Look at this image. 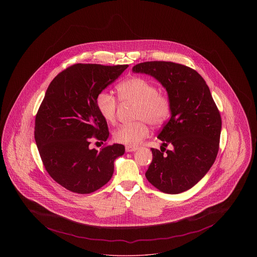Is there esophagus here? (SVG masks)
Instances as JSON below:
<instances>
[{
	"label": "esophagus",
	"mask_w": 257,
	"mask_h": 257,
	"mask_svg": "<svg viewBox=\"0 0 257 257\" xmlns=\"http://www.w3.org/2000/svg\"><path fill=\"white\" fill-rule=\"evenodd\" d=\"M138 149V147H125V150H126V152H134Z\"/></svg>",
	"instance_id": "obj_1"
}]
</instances>
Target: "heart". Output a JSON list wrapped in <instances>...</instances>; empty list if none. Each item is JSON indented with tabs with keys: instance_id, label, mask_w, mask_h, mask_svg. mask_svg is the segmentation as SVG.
Returning a JSON list of instances; mask_svg holds the SVG:
<instances>
[{
	"instance_id": "heart-1",
	"label": "heart",
	"mask_w": 257,
	"mask_h": 257,
	"mask_svg": "<svg viewBox=\"0 0 257 257\" xmlns=\"http://www.w3.org/2000/svg\"><path fill=\"white\" fill-rule=\"evenodd\" d=\"M117 96L121 103L136 105L134 124L122 125L113 132L116 143L135 147L149 136L148 123L159 127L170 117L171 100L169 96L158 91L157 86L142 77H132L124 80L116 86ZM99 113L108 123L115 122L117 101L106 92L99 93L96 97Z\"/></svg>"
}]
</instances>
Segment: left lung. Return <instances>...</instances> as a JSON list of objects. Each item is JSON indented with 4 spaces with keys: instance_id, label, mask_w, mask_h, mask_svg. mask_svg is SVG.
Returning <instances> with one entry per match:
<instances>
[{
    "instance_id": "1",
    "label": "left lung",
    "mask_w": 257,
    "mask_h": 257,
    "mask_svg": "<svg viewBox=\"0 0 257 257\" xmlns=\"http://www.w3.org/2000/svg\"><path fill=\"white\" fill-rule=\"evenodd\" d=\"M132 70L154 77L171 100V118L158 139L163 147L171 145L173 149L164 154V150L151 148L153 159L146 172L147 180L163 193H183L207 173L216 160L221 130L220 111L204 79L186 65L146 61L136 64Z\"/></svg>"
}]
</instances>
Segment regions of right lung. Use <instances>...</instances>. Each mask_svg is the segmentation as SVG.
<instances>
[{"instance_id":"right-lung-1","label":"right lung","mask_w":257,"mask_h":257,"mask_svg":"<svg viewBox=\"0 0 257 257\" xmlns=\"http://www.w3.org/2000/svg\"><path fill=\"white\" fill-rule=\"evenodd\" d=\"M128 67L77 63L51 82L38 109L35 139L50 176L77 194H90L110 181L113 162L125 152L113 144L90 149V139L106 142L107 121L99 113L96 97Z\"/></svg>"}]
</instances>
